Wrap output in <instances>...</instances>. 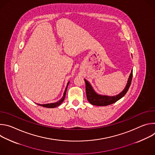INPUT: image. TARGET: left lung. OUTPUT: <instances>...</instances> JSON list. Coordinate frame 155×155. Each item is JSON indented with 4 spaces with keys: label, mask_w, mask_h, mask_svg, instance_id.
I'll use <instances>...</instances> for the list:
<instances>
[{
    "label": "left lung",
    "mask_w": 155,
    "mask_h": 155,
    "mask_svg": "<svg viewBox=\"0 0 155 155\" xmlns=\"http://www.w3.org/2000/svg\"><path fill=\"white\" fill-rule=\"evenodd\" d=\"M132 78V69L131 70V72L129 75L127 84L124 87V89L118 94L116 96H113L102 95L97 93L95 91V90L93 89V86L90 83V82L87 80H86V79H84L86 84V93L87 99L90 104L94 105H97V106H105V105L112 104L116 102L117 101H118V100H120L126 94L130 85Z\"/></svg>",
    "instance_id": "8db88e82"
}]
</instances>
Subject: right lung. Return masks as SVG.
Wrapping results in <instances>:
<instances>
[{"instance_id": "right-lung-1", "label": "right lung", "mask_w": 155, "mask_h": 155, "mask_svg": "<svg viewBox=\"0 0 155 155\" xmlns=\"http://www.w3.org/2000/svg\"><path fill=\"white\" fill-rule=\"evenodd\" d=\"M70 81H69L68 83V84L67 86H66V87L65 89V91L64 92V94H63V96L62 97V98L59 100L58 101L54 102V103H50V104H37V105H40V106H42V107H47V108H55L58 106H59V105H61L62 102L64 101V99H65V94H66V91H67V90H68V85H69V83Z\"/></svg>"}]
</instances>
